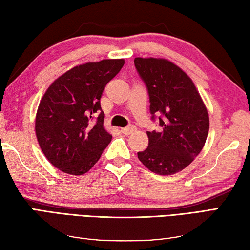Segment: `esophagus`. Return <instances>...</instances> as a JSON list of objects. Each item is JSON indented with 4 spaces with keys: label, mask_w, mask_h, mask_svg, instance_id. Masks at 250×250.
Masks as SVG:
<instances>
[{
    "label": "esophagus",
    "mask_w": 250,
    "mask_h": 250,
    "mask_svg": "<svg viewBox=\"0 0 250 250\" xmlns=\"http://www.w3.org/2000/svg\"><path fill=\"white\" fill-rule=\"evenodd\" d=\"M135 130H136V126H134V125H129V126H127V127L122 128V129H121V132H122L123 134H125V135H129V134L134 133Z\"/></svg>",
    "instance_id": "34e87169"
}]
</instances>
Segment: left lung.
<instances>
[{
  "mask_svg": "<svg viewBox=\"0 0 250 250\" xmlns=\"http://www.w3.org/2000/svg\"><path fill=\"white\" fill-rule=\"evenodd\" d=\"M149 96L152 120L159 132H147L148 147L138 159L150 171L163 176L178 173L194 161L205 145L209 117L193 81L177 65L164 59L134 60Z\"/></svg>",
  "mask_w": 250,
  "mask_h": 250,
  "instance_id": "obj_1",
  "label": "left lung"
}]
</instances>
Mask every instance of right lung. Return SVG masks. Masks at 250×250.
I'll return each mask as SVG.
<instances>
[{
  "instance_id": "1",
  "label": "right lung",
  "mask_w": 250,
  "mask_h": 250,
  "mask_svg": "<svg viewBox=\"0 0 250 250\" xmlns=\"http://www.w3.org/2000/svg\"><path fill=\"white\" fill-rule=\"evenodd\" d=\"M124 63L121 59L79 65L45 92L36 113V137L45 157L61 171L87 173L112 141L103 126L101 97Z\"/></svg>"
}]
</instances>
